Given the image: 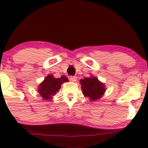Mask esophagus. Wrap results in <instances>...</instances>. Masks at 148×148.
<instances>
[{
  "label": "esophagus",
  "mask_w": 148,
  "mask_h": 148,
  "mask_svg": "<svg viewBox=\"0 0 148 148\" xmlns=\"http://www.w3.org/2000/svg\"><path fill=\"white\" fill-rule=\"evenodd\" d=\"M76 79H77V78H76V76H70V78H69V80H70L71 81H72V82H75Z\"/></svg>",
  "instance_id": "1"
}]
</instances>
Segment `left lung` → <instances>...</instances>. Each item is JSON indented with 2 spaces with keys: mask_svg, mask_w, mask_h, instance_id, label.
I'll list each match as a JSON object with an SVG mask.
<instances>
[{
  "mask_svg": "<svg viewBox=\"0 0 148 148\" xmlns=\"http://www.w3.org/2000/svg\"><path fill=\"white\" fill-rule=\"evenodd\" d=\"M83 94L91 101L99 99L105 92L104 85L95 77L84 78L81 80Z\"/></svg>",
  "mask_w": 148,
  "mask_h": 148,
  "instance_id": "8db88e82",
  "label": "left lung"
}]
</instances>
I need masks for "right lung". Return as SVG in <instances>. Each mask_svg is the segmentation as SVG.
<instances>
[{
	"mask_svg": "<svg viewBox=\"0 0 148 148\" xmlns=\"http://www.w3.org/2000/svg\"><path fill=\"white\" fill-rule=\"evenodd\" d=\"M66 81H68V79L64 76L56 79L53 76L50 74L47 76L45 81L40 85L38 92L43 99L50 100L52 97L56 95L58 91L60 90L62 84Z\"/></svg>",
	"mask_w": 148,
	"mask_h": 148,
	"instance_id": "1",
	"label": "right lung"
}]
</instances>
